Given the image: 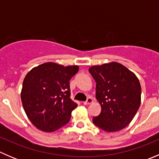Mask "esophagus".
<instances>
[{
    "label": "esophagus",
    "mask_w": 159,
    "mask_h": 159,
    "mask_svg": "<svg viewBox=\"0 0 159 159\" xmlns=\"http://www.w3.org/2000/svg\"><path fill=\"white\" fill-rule=\"evenodd\" d=\"M93 102V98L91 97H89L87 98V100L85 101V102H84V105H89V104L92 103Z\"/></svg>",
    "instance_id": "esophagus-1"
}]
</instances>
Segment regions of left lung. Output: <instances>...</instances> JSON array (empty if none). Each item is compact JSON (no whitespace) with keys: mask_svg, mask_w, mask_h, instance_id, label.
I'll return each mask as SVG.
<instances>
[{"mask_svg":"<svg viewBox=\"0 0 159 159\" xmlns=\"http://www.w3.org/2000/svg\"><path fill=\"white\" fill-rule=\"evenodd\" d=\"M89 72L96 82V98L102 106L93 123L108 132L125 128L140 107L142 89L138 78L117 62L92 66Z\"/></svg>","mask_w":159,"mask_h":159,"instance_id":"obj_1","label":"left lung"}]
</instances>
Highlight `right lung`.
Here are the masks:
<instances>
[{
  "label": "right lung",
  "instance_id": "1",
  "mask_svg": "<svg viewBox=\"0 0 159 159\" xmlns=\"http://www.w3.org/2000/svg\"><path fill=\"white\" fill-rule=\"evenodd\" d=\"M78 66L64 67L47 62L32 68L22 85L21 102L32 124L52 132L68 124L78 105L70 99L69 81Z\"/></svg>",
  "mask_w": 159,
  "mask_h": 159
}]
</instances>
